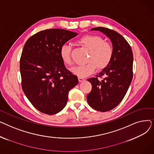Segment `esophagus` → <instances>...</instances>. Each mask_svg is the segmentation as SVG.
Here are the masks:
<instances>
[{
  "label": "esophagus",
  "mask_w": 154,
  "mask_h": 154,
  "mask_svg": "<svg viewBox=\"0 0 154 154\" xmlns=\"http://www.w3.org/2000/svg\"><path fill=\"white\" fill-rule=\"evenodd\" d=\"M78 79H79V82H83L85 80V79L84 78H82V77H78Z\"/></svg>",
  "instance_id": "esophagus-1"
}]
</instances>
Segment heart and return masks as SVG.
Instances as JSON below:
<instances>
[{"mask_svg":"<svg viewBox=\"0 0 154 154\" xmlns=\"http://www.w3.org/2000/svg\"><path fill=\"white\" fill-rule=\"evenodd\" d=\"M77 43L88 50L87 63L75 66L72 69L74 74L80 77H85L93 74L96 68L102 70L106 68L110 63L114 48L102 37L95 35H85L80 37ZM72 47L68 44L63 45L60 48V56L62 61L67 65L72 63Z\"/></svg>","mask_w":154,"mask_h":154,"instance_id":"obj_1","label":"heart"}]
</instances>
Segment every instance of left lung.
Instances as JSON below:
<instances>
[{"mask_svg":"<svg viewBox=\"0 0 154 154\" xmlns=\"http://www.w3.org/2000/svg\"><path fill=\"white\" fill-rule=\"evenodd\" d=\"M99 30L108 37L112 43L114 55L109 66L95 77L88 79L92 91L87 96L89 106L96 110L109 111L122 100L133 77V53L127 40L116 31L99 27ZM103 76L102 81L98 77Z\"/></svg>","mask_w":154,"mask_h":154,"instance_id":"left-lung-1","label":"left lung"}]
</instances>
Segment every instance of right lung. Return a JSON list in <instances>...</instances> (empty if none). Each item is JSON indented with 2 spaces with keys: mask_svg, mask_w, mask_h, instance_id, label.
I'll use <instances>...</instances> for the list:
<instances>
[{
  "mask_svg": "<svg viewBox=\"0 0 154 154\" xmlns=\"http://www.w3.org/2000/svg\"><path fill=\"white\" fill-rule=\"evenodd\" d=\"M78 34L65 29L42 30L31 36L20 60L22 88L40 112L53 115L66 106L69 92L79 82L65 67L60 48Z\"/></svg>",
  "mask_w": 154,
  "mask_h": 154,
  "instance_id": "obj_1",
  "label": "right lung"
}]
</instances>
